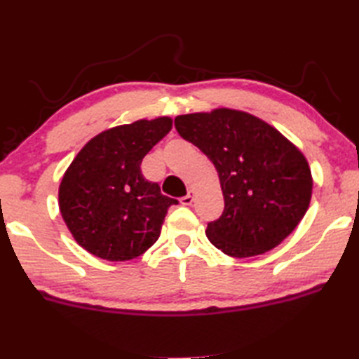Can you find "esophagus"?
Wrapping results in <instances>:
<instances>
[{
  "label": "esophagus",
  "instance_id": "obj_1",
  "mask_svg": "<svg viewBox=\"0 0 359 359\" xmlns=\"http://www.w3.org/2000/svg\"><path fill=\"white\" fill-rule=\"evenodd\" d=\"M193 199H194V191L193 190H188V193L185 194V196L180 199V204L182 205H190L191 202H193Z\"/></svg>",
  "mask_w": 359,
  "mask_h": 359
}]
</instances>
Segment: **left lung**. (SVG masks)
<instances>
[{"mask_svg": "<svg viewBox=\"0 0 359 359\" xmlns=\"http://www.w3.org/2000/svg\"><path fill=\"white\" fill-rule=\"evenodd\" d=\"M217 168L224 212L208 223L210 243L231 257H252L276 248L303 219L312 174L303 152L269 122L232 108L174 119Z\"/></svg>", "mask_w": 359, "mask_h": 359, "instance_id": "obj_1", "label": "left lung"}]
</instances>
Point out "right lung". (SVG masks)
<instances>
[{
	"label": "right lung",
	"instance_id": "add662e5",
	"mask_svg": "<svg viewBox=\"0 0 359 359\" xmlns=\"http://www.w3.org/2000/svg\"><path fill=\"white\" fill-rule=\"evenodd\" d=\"M171 128V117L160 116L103 130L70 163L60 185V212L88 252L123 262L157 242L177 199L142 177L141 161Z\"/></svg>",
	"mask_w": 359,
	"mask_h": 359
}]
</instances>
